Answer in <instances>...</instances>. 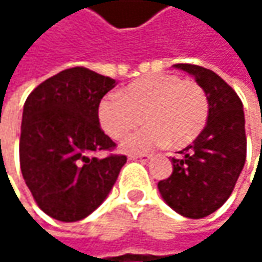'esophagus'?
<instances>
[{
  "instance_id": "1",
  "label": "esophagus",
  "mask_w": 262,
  "mask_h": 262,
  "mask_svg": "<svg viewBox=\"0 0 262 262\" xmlns=\"http://www.w3.org/2000/svg\"><path fill=\"white\" fill-rule=\"evenodd\" d=\"M129 159H130V161H141V162H147V161L150 159V156H147V155H139V156H138V155H130V156H129Z\"/></svg>"
}]
</instances>
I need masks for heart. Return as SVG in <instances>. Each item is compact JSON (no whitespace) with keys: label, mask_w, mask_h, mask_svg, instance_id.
Masks as SVG:
<instances>
[{"label":"heart","mask_w":262,"mask_h":262,"mask_svg":"<svg viewBox=\"0 0 262 262\" xmlns=\"http://www.w3.org/2000/svg\"><path fill=\"white\" fill-rule=\"evenodd\" d=\"M209 101L203 88L174 74L135 80L120 94H109L98 106L104 132L121 139L142 120L141 130L127 136L121 147L129 153H145L170 141L174 147L192 142L205 129Z\"/></svg>","instance_id":"heart-1"}]
</instances>
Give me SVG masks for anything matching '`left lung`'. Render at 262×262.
<instances>
[{
  "label": "left lung",
  "mask_w": 262,
  "mask_h": 262,
  "mask_svg": "<svg viewBox=\"0 0 262 262\" xmlns=\"http://www.w3.org/2000/svg\"><path fill=\"white\" fill-rule=\"evenodd\" d=\"M174 68L192 76L209 101L205 129L195 141L171 158L173 173L158 183L164 202L188 219L215 212L232 194L246 162L243 103L236 92L214 71L199 65Z\"/></svg>",
  "instance_id": "left-lung-1"
}]
</instances>
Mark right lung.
<instances>
[{
  "label": "right lung",
  "instance_id": "1",
  "mask_svg": "<svg viewBox=\"0 0 262 262\" xmlns=\"http://www.w3.org/2000/svg\"><path fill=\"white\" fill-rule=\"evenodd\" d=\"M117 81L88 68H70L27 97L19 162L39 208L59 222L94 212L117 182L126 156L98 158L115 142L101 130L98 106Z\"/></svg>",
  "mask_w": 262,
  "mask_h": 262
}]
</instances>
